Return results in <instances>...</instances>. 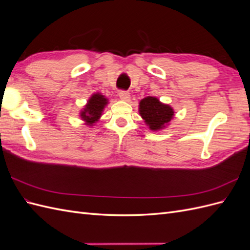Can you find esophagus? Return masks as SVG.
<instances>
[{"label":"esophagus","mask_w":250,"mask_h":250,"mask_svg":"<svg viewBox=\"0 0 250 250\" xmlns=\"http://www.w3.org/2000/svg\"><path fill=\"white\" fill-rule=\"evenodd\" d=\"M119 97L121 100L123 101H129L130 99V95L128 92H126V90H121V92L119 93Z\"/></svg>","instance_id":"obj_1"}]
</instances>
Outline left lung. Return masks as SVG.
<instances>
[{
  "mask_svg": "<svg viewBox=\"0 0 250 250\" xmlns=\"http://www.w3.org/2000/svg\"><path fill=\"white\" fill-rule=\"evenodd\" d=\"M139 111L147 126L153 131L164 129L174 117V110L170 105L150 96L141 100Z\"/></svg>",
  "mask_w": 250,
  "mask_h": 250,
  "instance_id": "8db88e82",
  "label": "left lung"
}]
</instances>
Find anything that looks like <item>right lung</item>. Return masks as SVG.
<instances>
[{"label": "right lung", "mask_w": 250, "mask_h": 250, "mask_svg": "<svg viewBox=\"0 0 250 250\" xmlns=\"http://www.w3.org/2000/svg\"><path fill=\"white\" fill-rule=\"evenodd\" d=\"M108 100L103 95L97 93L89 98L87 104L80 111V118L84 121L88 126H94V124L99 121L104 107L106 106Z\"/></svg>", "instance_id": "obj_1"}]
</instances>
